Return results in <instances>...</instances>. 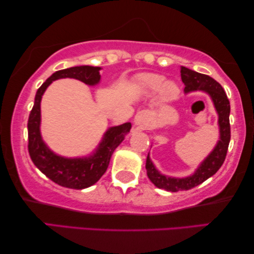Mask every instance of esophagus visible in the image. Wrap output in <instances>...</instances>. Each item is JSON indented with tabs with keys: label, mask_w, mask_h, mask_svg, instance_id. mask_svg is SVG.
Here are the masks:
<instances>
[{
	"label": "esophagus",
	"mask_w": 254,
	"mask_h": 254,
	"mask_svg": "<svg viewBox=\"0 0 254 254\" xmlns=\"http://www.w3.org/2000/svg\"><path fill=\"white\" fill-rule=\"evenodd\" d=\"M149 122V115L146 110L138 111L134 118L135 126H138L140 129H145Z\"/></svg>",
	"instance_id": "1"
}]
</instances>
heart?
I'll use <instances>...</instances> for the list:
<instances>
[{
	"instance_id": "obj_1",
	"label": "heart",
	"mask_w": 254,
	"mask_h": 254,
	"mask_svg": "<svg viewBox=\"0 0 254 254\" xmlns=\"http://www.w3.org/2000/svg\"><path fill=\"white\" fill-rule=\"evenodd\" d=\"M137 84L143 92L152 97L159 93L161 101L171 102L178 98L180 89L177 83L166 81L163 75L154 73H143L137 77Z\"/></svg>"
}]
</instances>
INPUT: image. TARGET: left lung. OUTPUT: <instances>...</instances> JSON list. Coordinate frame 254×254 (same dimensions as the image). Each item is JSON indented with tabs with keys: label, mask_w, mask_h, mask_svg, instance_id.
<instances>
[{
	"label": "left lung",
	"mask_w": 254,
	"mask_h": 254,
	"mask_svg": "<svg viewBox=\"0 0 254 254\" xmlns=\"http://www.w3.org/2000/svg\"><path fill=\"white\" fill-rule=\"evenodd\" d=\"M181 80L185 83V93H190L193 91H203L209 95L215 110L218 115L219 139L216 146L213 148L205 160L191 176L185 178H174L162 174L155 168L149 157V153L146 159L147 177L157 188L164 189L172 192L181 190H189L199 186L207 179L218 171L226 157L228 144L231 139V126H230V101H228L225 91L217 81L205 74L194 72L192 69L181 66Z\"/></svg>",
	"instance_id": "obj_1"
}]
</instances>
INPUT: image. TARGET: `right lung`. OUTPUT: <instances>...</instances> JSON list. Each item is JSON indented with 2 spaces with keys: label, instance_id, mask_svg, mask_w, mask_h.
<instances>
[{
  "label": "right lung",
  "instance_id": "obj_1",
  "mask_svg": "<svg viewBox=\"0 0 254 254\" xmlns=\"http://www.w3.org/2000/svg\"><path fill=\"white\" fill-rule=\"evenodd\" d=\"M101 67L98 66H74V67L57 70L46 80L43 85L37 90L35 103L29 115L28 120V149L31 160L37 168L46 177L55 184L70 189H85L94 185L107 171L112 153L125 139L131 128L130 123H126L108 128L103 134L101 142L94 152L88 156L65 157L54 153L44 142L40 132L41 111L40 102L46 89L53 81L60 78H75L94 86L101 80Z\"/></svg>",
  "mask_w": 254,
  "mask_h": 254
}]
</instances>
